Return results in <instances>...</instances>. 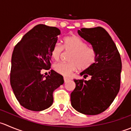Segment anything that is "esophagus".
<instances>
[{
	"label": "esophagus",
	"instance_id": "1",
	"mask_svg": "<svg viewBox=\"0 0 131 131\" xmlns=\"http://www.w3.org/2000/svg\"><path fill=\"white\" fill-rule=\"evenodd\" d=\"M68 80H70L69 78H68V77H64V82H67V81H68Z\"/></svg>",
	"mask_w": 131,
	"mask_h": 131
}]
</instances>
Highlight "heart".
<instances>
[{
  "label": "heart",
  "mask_w": 131,
  "mask_h": 131,
  "mask_svg": "<svg viewBox=\"0 0 131 131\" xmlns=\"http://www.w3.org/2000/svg\"><path fill=\"white\" fill-rule=\"evenodd\" d=\"M63 48L66 50L72 52L70 58V63H59L54 65L56 72L65 76H69L73 72L79 68L85 70L90 68L95 63L96 53L95 49L87 47V44L75 35L66 36L63 38ZM63 47L59 43H55L50 50V55L53 59L59 60Z\"/></svg>",
  "instance_id": "obj_1"
}]
</instances>
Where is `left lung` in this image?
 <instances>
[{
    "label": "left lung",
    "instance_id": "8db88e82",
    "mask_svg": "<svg viewBox=\"0 0 131 131\" xmlns=\"http://www.w3.org/2000/svg\"><path fill=\"white\" fill-rule=\"evenodd\" d=\"M78 34L90 43L96 53L95 63L81 72L91 79H74L75 88L70 95L72 107L81 113L95 115L112 104L120 87L122 61L116 45L101 27L82 28Z\"/></svg>",
    "mask_w": 131,
    "mask_h": 131
}]
</instances>
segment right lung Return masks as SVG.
<instances>
[{"label": "right lung", "mask_w": 131, "mask_h": 131, "mask_svg": "<svg viewBox=\"0 0 131 131\" xmlns=\"http://www.w3.org/2000/svg\"><path fill=\"white\" fill-rule=\"evenodd\" d=\"M60 30L39 24L27 32L14 48L11 58L10 83L20 104L33 111L49 108L53 103V92L64 83L63 77L49 70L50 50L58 41Z\"/></svg>", "instance_id": "obj_1"}]
</instances>
